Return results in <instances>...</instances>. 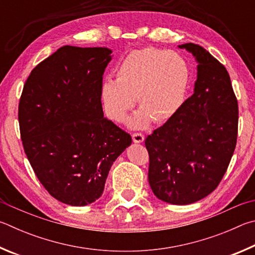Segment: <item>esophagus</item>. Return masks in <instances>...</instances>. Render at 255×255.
I'll use <instances>...</instances> for the list:
<instances>
[{"label": "esophagus", "mask_w": 255, "mask_h": 255, "mask_svg": "<svg viewBox=\"0 0 255 255\" xmlns=\"http://www.w3.org/2000/svg\"><path fill=\"white\" fill-rule=\"evenodd\" d=\"M132 139L133 142H135V143H142V142L144 141V135L142 134V133H133Z\"/></svg>", "instance_id": "esophagus-1"}]
</instances>
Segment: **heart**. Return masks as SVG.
I'll return each instance as SVG.
<instances>
[{"mask_svg": "<svg viewBox=\"0 0 255 255\" xmlns=\"http://www.w3.org/2000/svg\"><path fill=\"white\" fill-rule=\"evenodd\" d=\"M189 69L180 55L155 48L133 50L116 71V80L102 84L101 97L107 118L122 123L139 101L141 111L130 120L133 128H142L151 121L170 120L184 102Z\"/></svg>", "mask_w": 255, "mask_h": 255, "instance_id": "heart-1", "label": "heart"}]
</instances>
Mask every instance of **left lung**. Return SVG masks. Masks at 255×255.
Wrapping results in <instances>:
<instances>
[{
	"label": "left lung",
	"mask_w": 255,
	"mask_h": 255,
	"mask_svg": "<svg viewBox=\"0 0 255 255\" xmlns=\"http://www.w3.org/2000/svg\"><path fill=\"white\" fill-rule=\"evenodd\" d=\"M198 62L194 94L145 139L149 184L163 202L188 205L206 197L225 175L238 139L239 106L224 66L195 43L179 46Z\"/></svg>",
	"instance_id": "8db88e82"
}]
</instances>
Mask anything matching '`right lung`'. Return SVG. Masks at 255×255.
<instances>
[{"label": "right lung", "instance_id": "add662e5", "mask_svg": "<svg viewBox=\"0 0 255 255\" xmlns=\"http://www.w3.org/2000/svg\"><path fill=\"white\" fill-rule=\"evenodd\" d=\"M107 48L64 46L31 71L19 103L24 152L53 198L71 206L98 199L131 135L104 118Z\"/></svg>", "mask_w": 255, "mask_h": 255}]
</instances>
